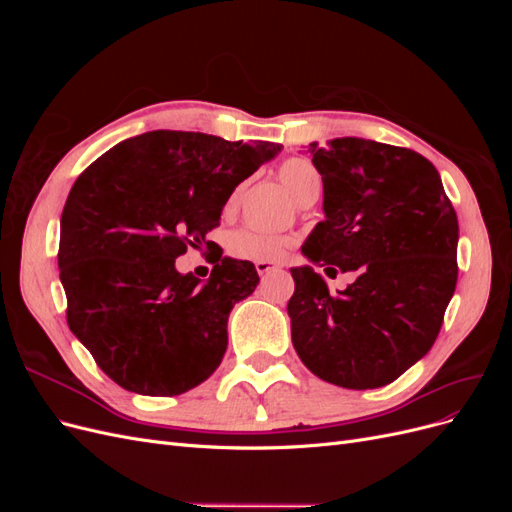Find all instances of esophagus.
I'll return each instance as SVG.
<instances>
[{
  "mask_svg": "<svg viewBox=\"0 0 512 512\" xmlns=\"http://www.w3.org/2000/svg\"><path fill=\"white\" fill-rule=\"evenodd\" d=\"M277 269H280V265H277V262H265V260H258V262H256L258 275H267V273L277 271Z\"/></svg>",
  "mask_w": 512,
  "mask_h": 512,
  "instance_id": "34e87169",
  "label": "esophagus"
}]
</instances>
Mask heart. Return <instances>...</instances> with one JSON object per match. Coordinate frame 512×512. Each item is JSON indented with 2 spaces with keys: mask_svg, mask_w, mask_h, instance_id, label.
Returning a JSON list of instances; mask_svg holds the SVG:
<instances>
[{
  "mask_svg": "<svg viewBox=\"0 0 512 512\" xmlns=\"http://www.w3.org/2000/svg\"><path fill=\"white\" fill-rule=\"evenodd\" d=\"M277 179L286 188V192L294 198V203L301 207H309L318 198L322 190V175L318 168L305 160V158H288L277 168ZM243 188H239L228 196L226 211H232L241 200ZM292 245V239L288 235H269V232H260L254 228H239L228 239V252L241 258V260H265L273 262L280 260L288 247Z\"/></svg>",
  "mask_w": 512,
  "mask_h": 512,
  "instance_id": "obj_1",
  "label": "heart"
}]
</instances>
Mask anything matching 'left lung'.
I'll list each match as a JSON object with an SVG mask.
<instances>
[{
  "label": "left lung",
  "mask_w": 512,
  "mask_h": 512,
  "mask_svg": "<svg viewBox=\"0 0 512 512\" xmlns=\"http://www.w3.org/2000/svg\"><path fill=\"white\" fill-rule=\"evenodd\" d=\"M324 218L303 254L354 273L337 294L312 267L290 269L292 344L305 367L344 389L391 384L429 352L457 286V213L421 153L365 138L309 145Z\"/></svg>",
  "instance_id": "obj_1"
}]
</instances>
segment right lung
Here are the masks:
<instances>
[{
    "label": "right lung",
    "mask_w": 512,
    "mask_h": 512,
    "mask_svg": "<svg viewBox=\"0 0 512 512\" xmlns=\"http://www.w3.org/2000/svg\"><path fill=\"white\" fill-rule=\"evenodd\" d=\"M277 151L153 130L108 149L74 181L57 252L66 320L126 391L181 395L222 363L230 309L260 277L250 260L224 258L207 232L237 185ZM188 246L214 256L205 287L174 269Z\"/></svg>",
    "instance_id": "1"
}]
</instances>
